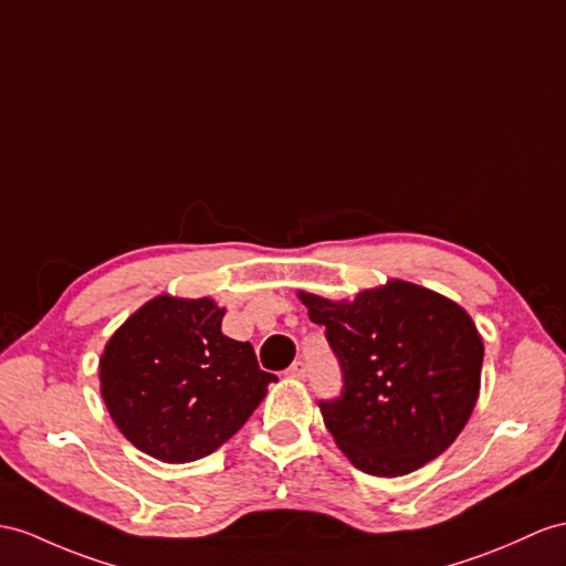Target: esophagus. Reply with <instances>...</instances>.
<instances>
[{"instance_id": "34e87169", "label": "esophagus", "mask_w": 566, "mask_h": 566, "mask_svg": "<svg viewBox=\"0 0 566 566\" xmlns=\"http://www.w3.org/2000/svg\"><path fill=\"white\" fill-rule=\"evenodd\" d=\"M285 375L293 377V379H305L307 377V365L302 363V360H297V363H293L291 367H287Z\"/></svg>"}]
</instances>
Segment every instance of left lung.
<instances>
[{
	"label": "left lung",
	"instance_id": "obj_1",
	"mask_svg": "<svg viewBox=\"0 0 566 566\" xmlns=\"http://www.w3.org/2000/svg\"><path fill=\"white\" fill-rule=\"evenodd\" d=\"M326 328L343 391L319 401L326 430L355 468L379 478L418 471L451 447L475 408L482 338L457 302L408 281L334 302L302 291Z\"/></svg>",
	"mask_w": 566,
	"mask_h": 566
}]
</instances>
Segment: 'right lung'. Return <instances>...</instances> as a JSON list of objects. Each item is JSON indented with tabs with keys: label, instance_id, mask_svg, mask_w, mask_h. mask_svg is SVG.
Instances as JSON below:
<instances>
[{
	"label": "right lung",
	"instance_id": "right-lung-1",
	"mask_svg": "<svg viewBox=\"0 0 566 566\" xmlns=\"http://www.w3.org/2000/svg\"><path fill=\"white\" fill-rule=\"evenodd\" d=\"M211 297L158 295L124 322L101 355V394L119 432L148 457H209L250 420L275 375L250 343L223 331Z\"/></svg>",
	"mask_w": 566,
	"mask_h": 566
}]
</instances>
